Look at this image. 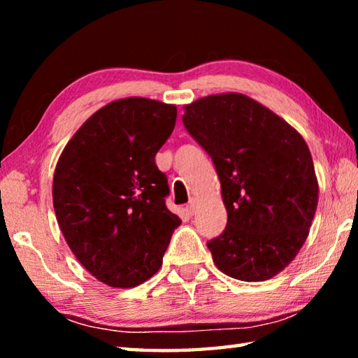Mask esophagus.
Returning <instances> with one entry per match:
<instances>
[{
    "instance_id": "34e87169",
    "label": "esophagus",
    "mask_w": 358,
    "mask_h": 358,
    "mask_svg": "<svg viewBox=\"0 0 358 358\" xmlns=\"http://www.w3.org/2000/svg\"><path fill=\"white\" fill-rule=\"evenodd\" d=\"M186 213L189 215V216H192L194 213H196V201H191L189 202V205H187V207H186Z\"/></svg>"
}]
</instances>
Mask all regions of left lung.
<instances>
[{"instance_id":"left-lung-1","label":"left lung","mask_w":358,"mask_h":358,"mask_svg":"<svg viewBox=\"0 0 358 358\" xmlns=\"http://www.w3.org/2000/svg\"><path fill=\"white\" fill-rule=\"evenodd\" d=\"M187 132L213 159L227 210L207 246L222 273L265 281L292 262L317 208L319 185L306 142L286 120L241 93L183 107Z\"/></svg>"}]
</instances>
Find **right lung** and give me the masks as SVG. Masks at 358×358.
<instances>
[{"label": "right lung", "instance_id": "add662e5", "mask_svg": "<svg viewBox=\"0 0 358 358\" xmlns=\"http://www.w3.org/2000/svg\"><path fill=\"white\" fill-rule=\"evenodd\" d=\"M177 121L173 104L124 98L94 112L66 145L53 175V207L71 251L96 280L128 289L162 265L181 220L155 156Z\"/></svg>", "mask_w": 358, "mask_h": 358}]
</instances>
